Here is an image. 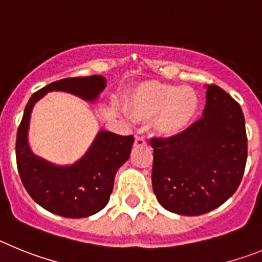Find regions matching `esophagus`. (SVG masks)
I'll return each mask as SVG.
<instances>
[{
	"instance_id": "1",
	"label": "esophagus",
	"mask_w": 262,
	"mask_h": 262,
	"mask_svg": "<svg viewBox=\"0 0 262 262\" xmlns=\"http://www.w3.org/2000/svg\"><path fill=\"white\" fill-rule=\"evenodd\" d=\"M134 147H135V148L147 147V142H145V139L143 138V136H136L135 143H134Z\"/></svg>"
}]
</instances>
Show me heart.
Listing matches in <instances>:
<instances>
[{"instance_id":"1","label":"heart","mask_w":262,"mask_h":262,"mask_svg":"<svg viewBox=\"0 0 262 262\" xmlns=\"http://www.w3.org/2000/svg\"><path fill=\"white\" fill-rule=\"evenodd\" d=\"M129 114L138 122L155 119L164 136H177L190 128L200 114V97L190 86L144 81L127 97Z\"/></svg>"}]
</instances>
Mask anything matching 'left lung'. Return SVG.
Returning <instances> with one entry per match:
<instances>
[{"label": "left lung", "mask_w": 262, "mask_h": 262, "mask_svg": "<svg viewBox=\"0 0 262 262\" xmlns=\"http://www.w3.org/2000/svg\"><path fill=\"white\" fill-rule=\"evenodd\" d=\"M206 90L203 117L184 134L152 139V187L164 209L202 215L233 195L244 174L248 143L242 107L222 88Z\"/></svg>", "instance_id": "8db88e82"}]
</instances>
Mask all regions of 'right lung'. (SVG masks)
<instances>
[{"mask_svg":"<svg viewBox=\"0 0 262 262\" xmlns=\"http://www.w3.org/2000/svg\"><path fill=\"white\" fill-rule=\"evenodd\" d=\"M102 76L69 77L38 90L27 102L18 127L15 156L20 180L32 200L43 209L64 217H85L107 205L115 173L128 160L134 136L99 131L86 154L73 165H53L32 154L27 142L34 105L48 92H67L93 102L105 89Z\"/></svg>","mask_w":262,"mask_h":262,"instance_id":"obj_1","label":"right lung"}]
</instances>
